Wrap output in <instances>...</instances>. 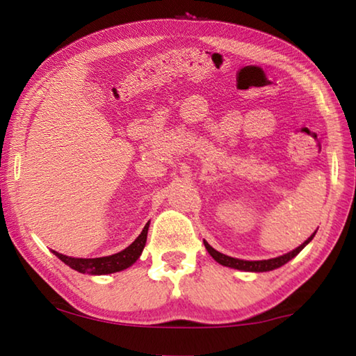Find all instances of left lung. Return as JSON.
I'll return each instance as SVG.
<instances>
[{"label": "left lung", "instance_id": "left-lung-1", "mask_svg": "<svg viewBox=\"0 0 356 356\" xmlns=\"http://www.w3.org/2000/svg\"><path fill=\"white\" fill-rule=\"evenodd\" d=\"M317 232V231H316ZM316 232L312 234V236L306 240L303 245H300L298 248H295L293 251L287 252V254H282L280 257H275V259H267V261H242V259H236V257H231V256H226V254H221L216 250H213L212 246H210L207 242H204V246H206V250L209 251V254L212 256L216 262L221 264V265H226V267H231V268H237V270H243V272H270V270H275L281 267V265L287 264L291 259H293L295 256L298 254V252L305 248L306 245H308L312 238H314Z\"/></svg>", "mask_w": 356, "mask_h": 356}]
</instances>
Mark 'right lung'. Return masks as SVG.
I'll return each mask as SVG.
<instances>
[{
    "mask_svg": "<svg viewBox=\"0 0 356 356\" xmlns=\"http://www.w3.org/2000/svg\"><path fill=\"white\" fill-rule=\"evenodd\" d=\"M147 229H149V222L144 226L143 232L136 237L134 243L113 256L95 257V259H78V257H69V256L59 254L56 251L53 252H55V254L61 259L65 265H69L70 268H74L80 273H89V275L116 273V272H120V270L130 267V265L135 264L136 259L141 256L143 248L147 240Z\"/></svg>",
    "mask_w": 356,
    "mask_h": 356,
    "instance_id": "1",
    "label": "right lung"
}]
</instances>
